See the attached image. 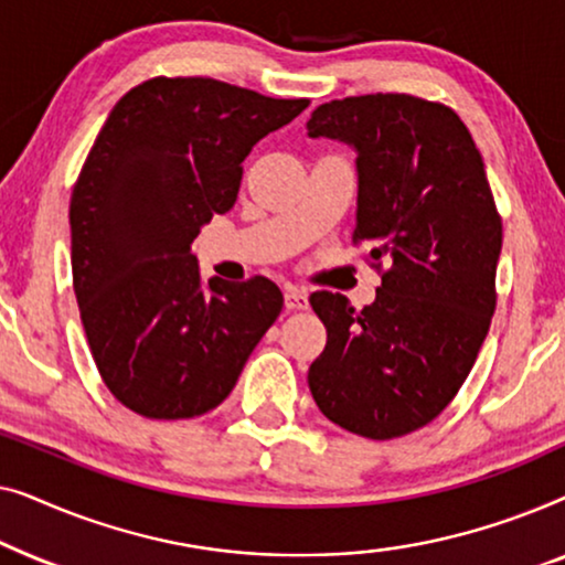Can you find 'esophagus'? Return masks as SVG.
I'll use <instances>...</instances> for the list:
<instances>
[{
	"instance_id": "esophagus-1",
	"label": "esophagus",
	"mask_w": 565,
	"mask_h": 565,
	"mask_svg": "<svg viewBox=\"0 0 565 565\" xmlns=\"http://www.w3.org/2000/svg\"><path fill=\"white\" fill-rule=\"evenodd\" d=\"M285 308H288V311H303V308H308L306 290L296 288V285H288V288H285Z\"/></svg>"
}]
</instances>
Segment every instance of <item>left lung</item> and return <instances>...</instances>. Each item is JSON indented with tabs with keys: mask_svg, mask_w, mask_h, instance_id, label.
<instances>
[{
	"mask_svg": "<svg viewBox=\"0 0 565 565\" xmlns=\"http://www.w3.org/2000/svg\"><path fill=\"white\" fill-rule=\"evenodd\" d=\"M308 136L358 149L352 242L370 244L381 275L362 311L339 292L311 296L327 347L308 388L352 435L404 437L458 396L497 308L501 215L483 157L452 107L398 92L323 103Z\"/></svg>",
	"mask_w": 565,
	"mask_h": 565,
	"instance_id": "left-lung-1",
	"label": "left lung"
}]
</instances>
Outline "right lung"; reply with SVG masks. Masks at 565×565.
I'll return each mask as SVG.
<instances>
[{"instance_id": "add662e5", "label": "right lung", "mask_w": 565, "mask_h": 565, "mask_svg": "<svg viewBox=\"0 0 565 565\" xmlns=\"http://www.w3.org/2000/svg\"><path fill=\"white\" fill-rule=\"evenodd\" d=\"M306 107L207 76H153L99 128L68 205L72 277L92 360L130 412H211L280 316L282 292L262 275L200 288L190 244L234 207L252 146Z\"/></svg>"}]
</instances>
